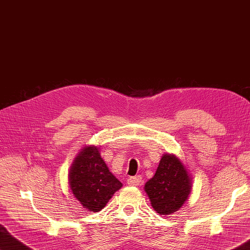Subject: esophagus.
Masks as SVG:
<instances>
[{
    "label": "esophagus",
    "instance_id": "obj_1",
    "mask_svg": "<svg viewBox=\"0 0 250 250\" xmlns=\"http://www.w3.org/2000/svg\"><path fill=\"white\" fill-rule=\"evenodd\" d=\"M142 181V178L141 176H135V177H129L128 179H127V185L131 186V187H137L139 186Z\"/></svg>",
    "mask_w": 250,
    "mask_h": 250
}]
</instances>
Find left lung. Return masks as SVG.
<instances>
[{
  "label": "left lung",
  "mask_w": 250,
  "mask_h": 250,
  "mask_svg": "<svg viewBox=\"0 0 250 250\" xmlns=\"http://www.w3.org/2000/svg\"><path fill=\"white\" fill-rule=\"evenodd\" d=\"M145 191L151 206L161 216L179 210L192 191V178L175 154H163L155 175L146 182Z\"/></svg>",
  "instance_id": "obj_1"
}]
</instances>
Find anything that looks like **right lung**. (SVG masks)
Segmentation results:
<instances>
[{
    "instance_id": "right-lung-1",
    "label": "right lung",
    "mask_w": 250,
    "mask_h": 250,
    "mask_svg": "<svg viewBox=\"0 0 250 250\" xmlns=\"http://www.w3.org/2000/svg\"><path fill=\"white\" fill-rule=\"evenodd\" d=\"M100 146H85L71 165L69 187L86 210L98 212L122 188V182L109 170L100 154Z\"/></svg>"
}]
</instances>
